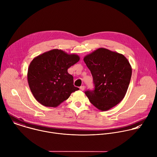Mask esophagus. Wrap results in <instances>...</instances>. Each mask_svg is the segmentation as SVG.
I'll list each match as a JSON object with an SVG mask.
<instances>
[{
	"instance_id": "esophagus-1",
	"label": "esophagus",
	"mask_w": 157,
	"mask_h": 157,
	"mask_svg": "<svg viewBox=\"0 0 157 157\" xmlns=\"http://www.w3.org/2000/svg\"><path fill=\"white\" fill-rule=\"evenodd\" d=\"M80 89H81V90H82V91H84V89H85V87H84V86H81V87H80Z\"/></svg>"
}]
</instances>
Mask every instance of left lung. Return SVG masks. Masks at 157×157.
Listing matches in <instances>:
<instances>
[{
	"label": "left lung",
	"instance_id": "left-lung-1",
	"mask_svg": "<svg viewBox=\"0 0 157 157\" xmlns=\"http://www.w3.org/2000/svg\"><path fill=\"white\" fill-rule=\"evenodd\" d=\"M90 70L95 89L85 94L90 103L101 111L119 104L124 98L130 82L132 68L122 54L100 48L84 57Z\"/></svg>",
	"mask_w": 157,
	"mask_h": 157
}]
</instances>
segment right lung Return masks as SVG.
I'll use <instances>...</instances> for the list:
<instances>
[{
  "mask_svg": "<svg viewBox=\"0 0 157 157\" xmlns=\"http://www.w3.org/2000/svg\"><path fill=\"white\" fill-rule=\"evenodd\" d=\"M79 59L77 54L58 49L35 57L27 71L28 84L35 98L44 106L56 108L78 90L68 69Z\"/></svg>",
  "mask_w": 157,
  "mask_h": 157,
  "instance_id": "obj_1",
  "label": "right lung"
}]
</instances>
